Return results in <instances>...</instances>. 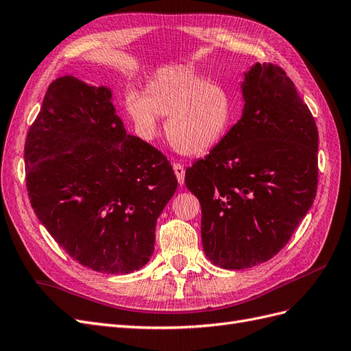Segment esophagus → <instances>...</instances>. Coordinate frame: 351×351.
Here are the masks:
<instances>
[{
	"label": "esophagus",
	"instance_id": "esophagus-1",
	"mask_svg": "<svg viewBox=\"0 0 351 351\" xmlns=\"http://www.w3.org/2000/svg\"><path fill=\"white\" fill-rule=\"evenodd\" d=\"M173 169H174L176 177H177V182H178L180 184H183V183H184V174H186L184 167H183L182 164H174V165H173Z\"/></svg>",
	"mask_w": 351,
	"mask_h": 351
}]
</instances>
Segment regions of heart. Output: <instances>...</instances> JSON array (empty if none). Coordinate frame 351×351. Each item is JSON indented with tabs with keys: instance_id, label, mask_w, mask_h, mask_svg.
<instances>
[{
	"instance_id": "heart-1",
	"label": "heart",
	"mask_w": 351,
	"mask_h": 351,
	"mask_svg": "<svg viewBox=\"0 0 351 351\" xmlns=\"http://www.w3.org/2000/svg\"><path fill=\"white\" fill-rule=\"evenodd\" d=\"M125 111L145 141L155 139L159 132L158 117H161L167 119V137L176 151L200 155L224 136L231 102L218 83L206 82L190 67L171 66L152 74L142 97L127 95Z\"/></svg>"
}]
</instances>
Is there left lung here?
<instances>
[{"mask_svg": "<svg viewBox=\"0 0 351 351\" xmlns=\"http://www.w3.org/2000/svg\"><path fill=\"white\" fill-rule=\"evenodd\" d=\"M241 95L240 120L184 178L202 206L205 254L224 269L274 258L317 189L315 119L285 71L256 62L244 73Z\"/></svg>", "mask_w": 351, "mask_h": 351, "instance_id": "1", "label": "left lung"}]
</instances>
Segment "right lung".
<instances>
[{
    "label": "right lung",
    "instance_id": "add662e5",
    "mask_svg": "<svg viewBox=\"0 0 351 351\" xmlns=\"http://www.w3.org/2000/svg\"><path fill=\"white\" fill-rule=\"evenodd\" d=\"M25 164L32 208L74 261L102 274L149 262L177 178L161 152L127 134L110 88L74 76L52 82L27 132Z\"/></svg>",
    "mask_w": 351,
    "mask_h": 351
}]
</instances>
